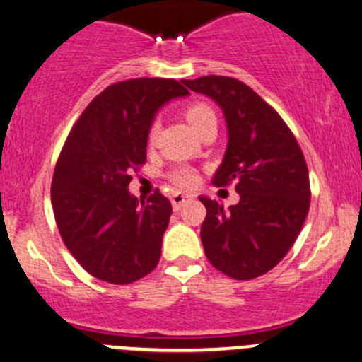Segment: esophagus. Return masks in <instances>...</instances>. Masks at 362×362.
I'll return each instance as SVG.
<instances>
[{"mask_svg":"<svg viewBox=\"0 0 362 362\" xmlns=\"http://www.w3.org/2000/svg\"><path fill=\"white\" fill-rule=\"evenodd\" d=\"M189 199H192L191 194H184V192H173V194H171V204H173V210H180L182 204L187 203Z\"/></svg>","mask_w":362,"mask_h":362,"instance_id":"1","label":"esophagus"}]
</instances>
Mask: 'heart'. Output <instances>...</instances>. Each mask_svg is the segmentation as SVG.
Returning a JSON list of instances; mask_svg holds the SVG:
<instances>
[{
	"mask_svg": "<svg viewBox=\"0 0 362 362\" xmlns=\"http://www.w3.org/2000/svg\"><path fill=\"white\" fill-rule=\"evenodd\" d=\"M184 116L185 119L189 121V124L196 130V133H199L204 127H208L210 123L216 124V114L208 104L204 102H192V104L185 105L184 107ZM159 132V124L158 121H152L147 128V144L152 146L156 142V136H158ZM168 178L173 182L177 187L180 189H191L197 184L199 177H197V171L191 168V166H177L168 173Z\"/></svg>",
	"mask_w": 362,
	"mask_h": 362,
	"instance_id": "obj_1",
	"label": "heart"
}]
</instances>
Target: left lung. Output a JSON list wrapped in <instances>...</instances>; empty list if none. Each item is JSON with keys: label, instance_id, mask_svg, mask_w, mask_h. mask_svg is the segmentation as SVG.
<instances>
[{"label": "left lung", "instance_id": "1", "mask_svg": "<svg viewBox=\"0 0 362 362\" xmlns=\"http://www.w3.org/2000/svg\"><path fill=\"white\" fill-rule=\"evenodd\" d=\"M187 88L208 95L226 114L229 144L213 177L216 187L232 182L239 203L206 208L201 226L204 253L216 271L246 281L276 267L302 230L310 206L305 158L283 117L257 91L229 76L184 79Z\"/></svg>", "mask_w": 362, "mask_h": 362}]
</instances>
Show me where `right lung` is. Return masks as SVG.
Wrapping results in <instances>:
<instances>
[{
    "label": "right lung",
    "mask_w": 362,
    "mask_h": 362,
    "mask_svg": "<svg viewBox=\"0 0 362 362\" xmlns=\"http://www.w3.org/2000/svg\"><path fill=\"white\" fill-rule=\"evenodd\" d=\"M187 93L177 79L114 83L86 105L67 135L52 180L53 215L64 245L97 279L130 284L158 265L171 203L159 189L139 201L128 184L146 163L154 114Z\"/></svg>",
    "instance_id": "obj_1"
}]
</instances>
